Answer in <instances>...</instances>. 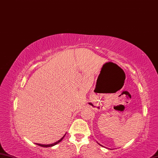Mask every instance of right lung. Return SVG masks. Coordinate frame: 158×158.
Listing matches in <instances>:
<instances>
[{"label": "right lung", "instance_id": "obj_1", "mask_svg": "<svg viewBox=\"0 0 158 158\" xmlns=\"http://www.w3.org/2000/svg\"><path fill=\"white\" fill-rule=\"evenodd\" d=\"M64 135L63 137H62V138L60 139H59L58 141L56 142L55 143L52 144H38V143H35V144H37V145H38V146H40V147H53V146H54V145H56V144H57L58 143H59V142H61V141L62 140V139L64 138Z\"/></svg>", "mask_w": 158, "mask_h": 158}]
</instances>
